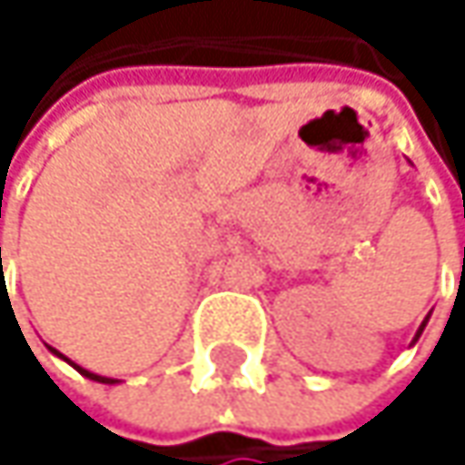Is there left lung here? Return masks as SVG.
I'll return each mask as SVG.
<instances>
[{
	"label": "left lung",
	"mask_w": 465,
	"mask_h": 465,
	"mask_svg": "<svg viewBox=\"0 0 465 465\" xmlns=\"http://www.w3.org/2000/svg\"><path fill=\"white\" fill-rule=\"evenodd\" d=\"M422 328H425V323H422V325H420V331H422ZM420 331H418V336H420Z\"/></svg>",
	"instance_id": "8db88e82"
}]
</instances>
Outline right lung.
Masks as SVG:
<instances>
[{
  "instance_id": "1",
  "label": "right lung",
  "mask_w": 465,
  "mask_h": 465,
  "mask_svg": "<svg viewBox=\"0 0 465 465\" xmlns=\"http://www.w3.org/2000/svg\"><path fill=\"white\" fill-rule=\"evenodd\" d=\"M53 352H55V350H53ZM55 355H61V352H55ZM61 358H64V355H61ZM64 361H66V358H64ZM72 366H74V363H72ZM74 369H77L80 374H85L88 380H96V382H107V385L118 382V380H110V377H99V374H91V371H85V369H80V366H74Z\"/></svg>"
}]
</instances>
